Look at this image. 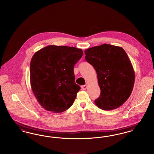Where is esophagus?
Here are the masks:
<instances>
[{
	"label": "esophagus",
	"mask_w": 154,
	"mask_h": 154,
	"mask_svg": "<svg viewBox=\"0 0 154 154\" xmlns=\"http://www.w3.org/2000/svg\"><path fill=\"white\" fill-rule=\"evenodd\" d=\"M82 87V88L83 90H86L87 88V85H85L82 86V87Z\"/></svg>",
	"instance_id": "obj_1"
}]
</instances>
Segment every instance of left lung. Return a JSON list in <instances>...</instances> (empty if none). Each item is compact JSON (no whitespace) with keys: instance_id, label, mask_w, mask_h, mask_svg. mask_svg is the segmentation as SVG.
<instances>
[{"instance_id":"1","label":"left lung","mask_w":154,"mask_h":154,"mask_svg":"<svg viewBox=\"0 0 154 154\" xmlns=\"http://www.w3.org/2000/svg\"><path fill=\"white\" fill-rule=\"evenodd\" d=\"M85 59L95 69L100 94L95 100L101 109L120 107L132 92L135 74L132 63L122 48L104 44L85 51Z\"/></svg>"}]
</instances>
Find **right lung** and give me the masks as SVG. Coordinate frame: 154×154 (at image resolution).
<instances>
[{"label": "right lung", "instance_id": "add662e5", "mask_svg": "<svg viewBox=\"0 0 154 154\" xmlns=\"http://www.w3.org/2000/svg\"><path fill=\"white\" fill-rule=\"evenodd\" d=\"M82 56L81 49L53 45L34 54L30 66V85L45 110L60 113L74 103L80 89L75 83L74 67Z\"/></svg>", "mask_w": 154, "mask_h": 154}]
</instances>
